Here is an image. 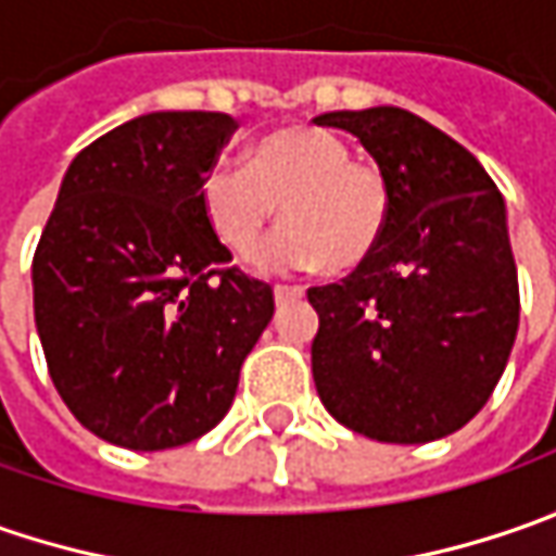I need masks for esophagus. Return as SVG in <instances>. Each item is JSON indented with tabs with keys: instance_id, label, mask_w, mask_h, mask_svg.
I'll return each instance as SVG.
<instances>
[{
	"instance_id": "1",
	"label": "esophagus",
	"mask_w": 556,
	"mask_h": 556,
	"mask_svg": "<svg viewBox=\"0 0 556 556\" xmlns=\"http://www.w3.org/2000/svg\"><path fill=\"white\" fill-rule=\"evenodd\" d=\"M303 288H290V285H278L275 288V303H290V300H300Z\"/></svg>"
}]
</instances>
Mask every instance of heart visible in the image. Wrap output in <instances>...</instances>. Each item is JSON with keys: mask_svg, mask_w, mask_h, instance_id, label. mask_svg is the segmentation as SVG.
<instances>
[{"mask_svg": "<svg viewBox=\"0 0 556 556\" xmlns=\"http://www.w3.org/2000/svg\"><path fill=\"white\" fill-rule=\"evenodd\" d=\"M275 206L285 228L268 244V266L321 263L328 271H350L383 241L393 191L387 173L353 157L343 136L288 126L253 141L244 166H213L201 182L203 219L235 260L260 250Z\"/></svg>", "mask_w": 556, "mask_h": 556, "instance_id": "b5f03b06", "label": "heart"}]
</instances>
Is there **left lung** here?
<instances>
[{
    "mask_svg": "<svg viewBox=\"0 0 556 556\" xmlns=\"http://www.w3.org/2000/svg\"><path fill=\"white\" fill-rule=\"evenodd\" d=\"M315 123L353 132L393 191L371 256L306 290L318 399L377 442L448 437L489 402L520 325L502 191L464 144L412 111H331Z\"/></svg>",
    "mask_w": 556,
    "mask_h": 556,
    "instance_id": "left-lung-1",
    "label": "left lung"
}]
</instances>
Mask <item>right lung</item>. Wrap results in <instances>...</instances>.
<instances>
[{
	"mask_svg": "<svg viewBox=\"0 0 556 556\" xmlns=\"http://www.w3.org/2000/svg\"><path fill=\"white\" fill-rule=\"evenodd\" d=\"M238 123L157 111L83 148L33 253V315L54 390L104 442L176 448L235 402L275 312L228 266L201 210L203 176Z\"/></svg>",
	"mask_w": 556,
	"mask_h": 556,
	"instance_id": "add662e5",
	"label": "right lung"
}]
</instances>
